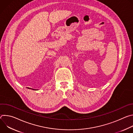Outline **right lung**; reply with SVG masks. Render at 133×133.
Instances as JSON below:
<instances>
[{
	"label": "right lung",
	"instance_id": "obj_1",
	"mask_svg": "<svg viewBox=\"0 0 133 133\" xmlns=\"http://www.w3.org/2000/svg\"><path fill=\"white\" fill-rule=\"evenodd\" d=\"M27 88H29V89H32V90H37V89H32V88H29V87H27Z\"/></svg>",
	"mask_w": 133,
	"mask_h": 133
}]
</instances>
